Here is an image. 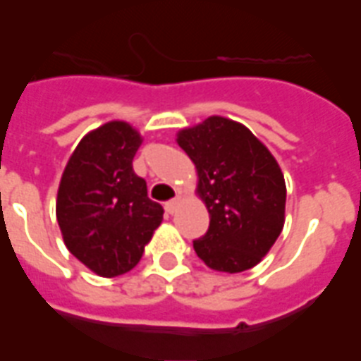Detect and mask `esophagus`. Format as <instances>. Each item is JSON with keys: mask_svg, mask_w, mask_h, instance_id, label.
I'll return each instance as SVG.
<instances>
[{"mask_svg": "<svg viewBox=\"0 0 361 361\" xmlns=\"http://www.w3.org/2000/svg\"><path fill=\"white\" fill-rule=\"evenodd\" d=\"M178 204H180V201H178V199H172V201H168V203L164 204V211L168 212V214H173V212L178 211Z\"/></svg>", "mask_w": 361, "mask_h": 361, "instance_id": "1", "label": "esophagus"}]
</instances>
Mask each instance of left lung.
<instances>
[{"label": "left lung", "mask_w": 361, "mask_h": 361, "mask_svg": "<svg viewBox=\"0 0 361 361\" xmlns=\"http://www.w3.org/2000/svg\"><path fill=\"white\" fill-rule=\"evenodd\" d=\"M178 145L195 164L197 193L211 216L207 234L193 242L197 257L222 272L255 267L284 226L279 162L247 127L220 116L181 129Z\"/></svg>", "instance_id": "8db88e82"}]
</instances>
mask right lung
Returning <instances> with one entry per match:
<instances>
[{
	"instance_id": "right-lung-1",
	"label": "right lung",
	"mask_w": 361,
	"mask_h": 361,
	"mask_svg": "<svg viewBox=\"0 0 361 361\" xmlns=\"http://www.w3.org/2000/svg\"><path fill=\"white\" fill-rule=\"evenodd\" d=\"M141 142L126 121L104 123L82 137L59 181L56 216L67 250L106 279L141 261L164 214L133 172Z\"/></svg>"
}]
</instances>
